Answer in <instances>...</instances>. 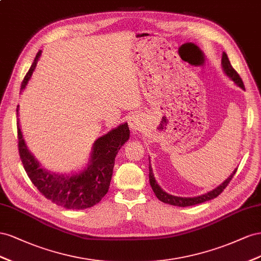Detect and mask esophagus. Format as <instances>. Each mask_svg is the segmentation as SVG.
Listing matches in <instances>:
<instances>
[{
	"instance_id": "obj_1",
	"label": "esophagus",
	"mask_w": 261,
	"mask_h": 261,
	"mask_svg": "<svg viewBox=\"0 0 261 261\" xmlns=\"http://www.w3.org/2000/svg\"><path fill=\"white\" fill-rule=\"evenodd\" d=\"M142 118L139 115H135L129 118V126L132 132H138L142 129Z\"/></svg>"
}]
</instances>
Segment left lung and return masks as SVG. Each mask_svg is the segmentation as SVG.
<instances>
[{
	"instance_id": "1",
	"label": "left lung",
	"mask_w": 261,
	"mask_h": 261,
	"mask_svg": "<svg viewBox=\"0 0 261 261\" xmlns=\"http://www.w3.org/2000/svg\"><path fill=\"white\" fill-rule=\"evenodd\" d=\"M221 64H222V70L226 74V76H228L229 80H232L238 87H241L242 89H245V86H244V83H243L241 76L238 75V73L233 69V66H232V64H230L228 58H227V55L225 54V52H223ZM148 160H150V158H148ZM148 170H150V172H148V178H150L151 187L155 193V196L158 197V199L161 200L164 203L184 207V206H190V205H196L199 203H203V202H205V201H209V200L217 198L220 193L226 188L228 182L232 180V178L235 175L237 168H235L234 172L227 177V179H225L221 185H219L218 187H215L214 189L207 191L206 193H203V195H200L197 197H177V196L169 195V193H167L166 191H164L161 188V186L158 184V181H156L154 174H153V169L151 166V162H150V164H148Z\"/></svg>"
}]
</instances>
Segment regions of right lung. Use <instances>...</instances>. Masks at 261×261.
<instances>
[{
	"label": "right lung",
	"mask_w": 261,
	"mask_h": 261,
	"mask_svg": "<svg viewBox=\"0 0 261 261\" xmlns=\"http://www.w3.org/2000/svg\"><path fill=\"white\" fill-rule=\"evenodd\" d=\"M41 50L21 83L20 93L26 88L32 79L37 63L41 57ZM17 106V117H18ZM18 148L21 163L28 177L42 195L57 205L69 210H83L94 206L108 192L111 176L115 166V159L120 147L129 140L130 130L128 123L119 124L106 135L95 140L92 146L87 165L71 174H57L44 168L41 163L29 151L17 121Z\"/></svg>",
	"instance_id": "1"
}]
</instances>
